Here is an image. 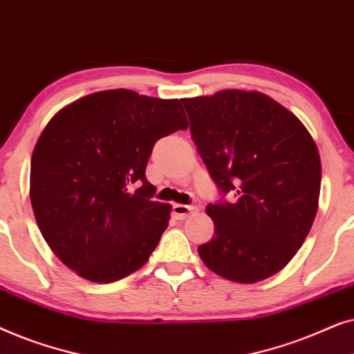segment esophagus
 I'll return each instance as SVG.
<instances>
[{"label": "esophagus", "mask_w": 354, "mask_h": 354, "mask_svg": "<svg viewBox=\"0 0 354 354\" xmlns=\"http://www.w3.org/2000/svg\"><path fill=\"white\" fill-rule=\"evenodd\" d=\"M198 211V207L195 206H188V205H174L172 206V214L176 219H185L192 214V212Z\"/></svg>", "instance_id": "esophagus-1"}]
</instances>
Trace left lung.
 Listing matches in <instances>:
<instances>
[{
  "label": "left lung",
  "instance_id": "1",
  "mask_svg": "<svg viewBox=\"0 0 354 354\" xmlns=\"http://www.w3.org/2000/svg\"><path fill=\"white\" fill-rule=\"evenodd\" d=\"M192 138L221 200L206 206L214 236L198 246L221 277L254 283L277 274L303 245L317 212L321 159L306 127L258 91L182 100ZM232 194L234 200L227 202Z\"/></svg>",
  "mask_w": 354,
  "mask_h": 354
}]
</instances>
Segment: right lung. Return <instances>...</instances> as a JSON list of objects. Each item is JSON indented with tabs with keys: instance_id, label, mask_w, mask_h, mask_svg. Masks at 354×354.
Masks as SVG:
<instances>
[{
	"instance_id": "obj_1",
	"label": "right lung",
	"mask_w": 354,
	"mask_h": 354,
	"mask_svg": "<svg viewBox=\"0 0 354 354\" xmlns=\"http://www.w3.org/2000/svg\"><path fill=\"white\" fill-rule=\"evenodd\" d=\"M188 122L178 100L130 90L88 95L43 130L30 201L43 239L80 277L109 283L138 270L161 240L171 206L147 180L154 143Z\"/></svg>"
}]
</instances>
